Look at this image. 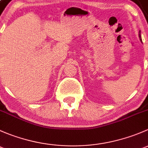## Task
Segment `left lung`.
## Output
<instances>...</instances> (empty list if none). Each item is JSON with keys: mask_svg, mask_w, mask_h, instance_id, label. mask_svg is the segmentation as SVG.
<instances>
[{"mask_svg": "<svg viewBox=\"0 0 148 148\" xmlns=\"http://www.w3.org/2000/svg\"><path fill=\"white\" fill-rule=\"evenodd\" d=\"M139 37H140V40L142 41V38H141V34H140V31H139Z\"/></svg>", "mask_w": 148, "mask_h": 148, "instance_id": "8db88e82", "label": "left lung"}]
</instances>
